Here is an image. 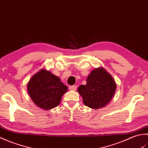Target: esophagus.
Returning <instances> with one entry per match:
<instances>
[{"mask_svg": "<svg viewBox=\"0 0 148 148\" xmlns=\"http://www.w3.org/2000/svg\"><path fill=\"white\" fill-rule=\"evenodd\" d=\"M76 88H77V86L76 85H72V86H69V89H70L72 91L76 90Z\"/></svg>", "mask_w": 148, "mask_h": 148, "instance_id": "obj_1", "label": "esophagus"}]
</instances>
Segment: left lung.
<instances>
[{
    "instance_id": "8db88e82",
    "label": "left lung",
    "mask_w": 148,
    "mask_h": 148,
    "mask_svg": "<svg viewBox=\"0 0 148 148\" xmlns=\"http://www.w3.org/2000/svg\"><path fill=\"white\" fill-rule=\"evenodd\" d=\"M116 84L112 77L104 69H94L86 79V85L77 89L83 97L84 104L97 109L106 106L114 95Z\"/></svg>"
}]
</instances>
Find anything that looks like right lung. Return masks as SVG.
<instances>
[{
    "instance_id": "right-lung-1",
    "label": "right lung",
    "mask_w": 148,
    "mask_h": 148,
    "mask_svg": "<svg viewBox=\"0 0 148 148\" xmlns=\"http://www.w3.org/2000/svg\"><path fill=\"white\" fill-rule=\"evenodd\" d=\"M27 88L35 104L46 110L58 106L62 95L68 90L59 77L45 69H41L32 77L27 84Z\"/></svg>"
}]
</instances>
